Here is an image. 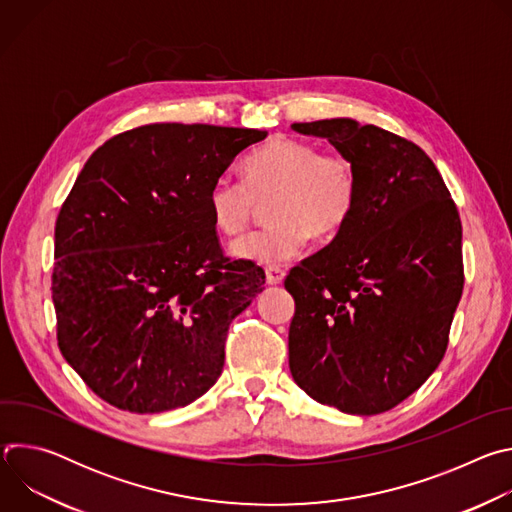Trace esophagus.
<instances>
[{
    "instance_id": "esophagus-1",
    "label": "esophagus",
    "mask_w": 512,
    "mask_h": 512,
    "mask_svg": "<svg viewBox=\"0 0 512 512\" xmlns=\"http://www.w3.org/2000/svg\"><path fill=\"white\" fill-rule=\"evenodd\" d=\"M265 277H267L269 285H279L285 279V271L279 269V267H267L265 269Z\"/></svg>"
}]
</instances>
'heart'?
I'll use <instances>...</instances> for the list:
<instances>
[{"mask_svg":"<svg viewBox=\"0 0 512 512\" xmlns=\"http://www.w3.org/2000/svg\"><path fill=\"white\" fill-rule=\"evenodd\" d=\"M271 198V225L231 245V255L257 263L279 265L296 257L310 233L334 237L354 212L358 180L354 164L340 152H320L314 143L275 137L243 164V182L221 178L208 192L212 227L235 237L251 221L257 200Z\"/></svg>","mask_w":512,"mask_h":512,"instance_id":"1","label":"heart"}]
</instances>
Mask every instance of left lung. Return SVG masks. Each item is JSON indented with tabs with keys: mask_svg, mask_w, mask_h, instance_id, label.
I'll return each mask as SVG.
<instances>
[{
	"mask_svg": "<svg viewBox=\"0 0 512 512\" xmlns=\"http://www.w3.org/2000/svg\"><path fill=\"white\" fill-rule=\"evenodd\" d=\"M356 170L350 221L289 271V371L322 405L377 415L415 393L448 348L462 298V223L413 141L354 119L294 123Z\"/></svg>",
	"mask_w": 512,
	"mask_h": 512,
	"instance_id": "obj_1",
	"label": "left lung"
}]
</instances>
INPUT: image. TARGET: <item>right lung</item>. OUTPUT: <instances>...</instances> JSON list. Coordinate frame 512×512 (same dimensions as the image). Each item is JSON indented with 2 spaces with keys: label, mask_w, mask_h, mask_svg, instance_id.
Wrapping results in <instances>:
<instances>
[{
  "label": "right lung",
  "mask_w": 512,
  "mask_h": 512,
  "mask_svg": "<svg viewBox=\"0 0 512 512\" xmlns=\"http://www.w3.org/2000/svg\"><path fill=\"white\" fill-rule=\"evenodd\" d=\"M267 131L154 123L105 141L54 229L58 348L109 405L162 413L223 373L229 324L265 273L231 261L208 192Z\"/></svg>",
  "instance_id": "1"
}]
</instances>
